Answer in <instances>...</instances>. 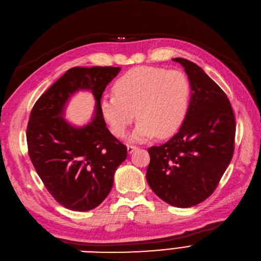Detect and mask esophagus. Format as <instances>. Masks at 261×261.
<instances>
[{"instance_id":"34e87169","label":"esophagus","mask_w":261,"mask_h":261,"mask_svg":"<svg viewBox=\"0 0 261 261\" xmlns=\"http://www.w3.org/2000/svg\"><path fill=\"white\" fill-rule=\"evenodd\" d=\"M135 149H138V147L132 146V145H128V146H127V150H128V153H129V154L132 153Z\"/></svg>"}]
</instances>
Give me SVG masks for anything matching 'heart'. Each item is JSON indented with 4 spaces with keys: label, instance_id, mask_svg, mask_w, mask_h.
Masks as SVG:
<instances>
[{
    "label": "heart",
    "instance_id": "heart-1",
    "mask_svg": "<svg viewBox=\"0 0 261 261\" xmlns=\"http://www.w3.org/2000/svg\"><path fill=\"white\" fill-rule=\"evenodd\" d=\"M113 92L101 100V112L117 137L127 132L137 114L140 120L130 137L134 142L173 134L185 121L191 102L189 77L158 67L129 70L115 82Z\"/></svg>",
    "mask_w": 261,
    "mask_h": 261
}]
</instances>
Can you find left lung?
I'll return each instance as SVG.
<instances>
[{
	"instance_id": "left-lung-1",
	"label": "left lung",
	"mask_w": 261,
	"mask_h": 261,
	"mask_svg": "<svg viewBox=\"0 0 261 261\" xmlns=\"http://www.w3.org/2000/svg\"><path fill=\"white\" fill-rule=\"evenodd\" d=\"M191 83L188 115L178 132L148 149L146 179L171 206L189 208L207 199L218 187L233 154L236 120L222 88L199 66L174 59Z\"/></svg>"
}]
</instances>
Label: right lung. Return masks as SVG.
Masks as SVG:
<instances>
[{
    "instance_id": "obj_1",
    "label": "right lung",
    "mask_w": 261,
    "mask_h": 261,
    "mask_svg": "<svg viewBox=\"0 0 261 261\" xmlns=\"http://www.w3.org/2000/svg\"><path fill=\"white\" fill-rule=\"evenodd\" d=\"M119 67H73L34 105L27 129L31 161L54 199L73 211L98 207L114 182L117 167L127 159V147L107 128L101 97ZM79 90L94 95V116L83 127L63 117Z\"/></svg>"
}]
</instances>
